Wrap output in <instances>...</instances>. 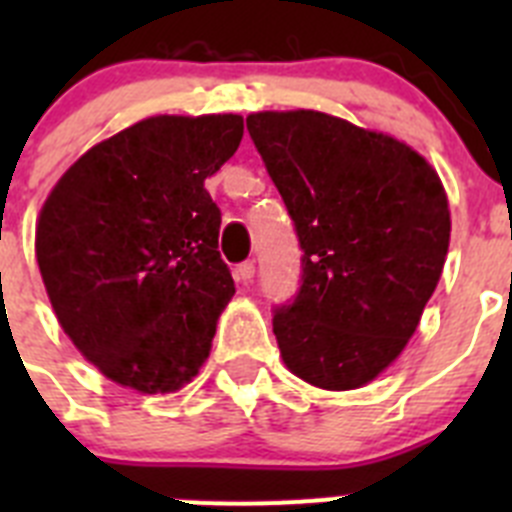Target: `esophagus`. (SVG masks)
Returning a JSON list of instances; mask_svg holds the SVG:
<instances>
[{
    "mask_svg": "<svg viewBox=\"0 0 512 512\" xmlns=\"http://www.w3.org/2000/svg\"><path fill=\"white\" fill-rule=\"evenodd\" d=\"M253 274H256V264H253V261H243V264H238V269H235V279L243 284L251 282Z\"/></svg>",
    "mask_w": 512,
    "mask_h": 512,
    "instance_id": "1",
    "label": "esophagus"
}]
</instances>
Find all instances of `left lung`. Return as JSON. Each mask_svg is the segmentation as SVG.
Masks as SVG:
<instances>
[{"label": "left lung", "instance_id": "8db88e82", "mask_svg": "<svg viewBox=\"0 0 512 512\" xmlns=\"http://www.w3.org/2000/svg\"><path fill=\"white\" fill-rule=\"evenodd\" d=\"M246 128L302 248L300 289L271 320L284 364L356 390L400 356L441 279V179L400 140L325 112H256Z\"/></svg>", "mask_w": 512, "mask_h": 512}]
</instances>
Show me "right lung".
Returning <instances> with one entry per match:
<instances>
[{"label":"right lung","mask_w":512,"mask_h":512,"mask_svg":"<svg viewBox=\"0 0 512 512\" xmlns=\"http://www.w3.org/2000/svg\"><path fill=\"white\" fill-rule=\"evenodd\" d=\"M241 115L140 120L58 179L35 230L61 328L104 377L146 395L200 372L235 295L207 176L238 151Z\"/></svg>","instance_id":"right-lung-1"}]
</instances>
